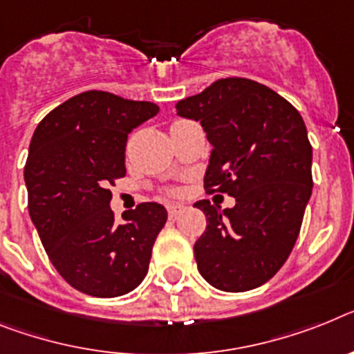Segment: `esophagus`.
<instances>
[{
	"label": "esophagus",
	"instance_id": "obj_1",
	"mask_svg": "<svg viewBox=\"0 0 354 354\" xmlns=\"http://www.w3.org/2000/svg\"><path fill=\"white\" fill-rule=\"evenodd\" d=\"M185 210V207L180 203H169L167 205V212H169V218H176L178 214H182Z\"/></svg>",
	"mask_w": 354,
	"mask_h": 354
}]
</instances>
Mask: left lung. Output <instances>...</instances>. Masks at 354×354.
I'll return each instance as SVG.
<instances>
[{
  "label": "left lung",
  "instance_id": "1",
  "mask_svg": "<svg viewBox=\"0 0 354 354\" xmlns=\"http://www.w3.org/2000/svg\"><path fill=\"white\" fill-rule=\"evenodd\" d=\"M212 145L209 192L236 198L221 210L196 201L207 230L194 243L201 277L223 292H248L275 275L293 250L311 198V144L301 113L264 84L227 77L176 104Z\"/></svg>",
  "mask_w": 354,
  "mask_h": 354
}]
</instances>
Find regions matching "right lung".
I'll use <instances>...</instances> for the list:
<instances>
[{"label":"right lung","mask_w":354,"mask_h":354,"mask_svg":"<svg viewBox=\"0 0 354 354\" xmlns=\"http://www.w3.org/2000/svg\"><path fill=\"white\" fill-rule=\"evenodd\" d=\"M158 111L153 102L91 90L35 127L25 165L28 212L55 270L86 295H126L147 275L167 210L140 203L117 223L109 185L126 174L127 135Z\"/></svg>","instance_id":"1"}]
</instances>
